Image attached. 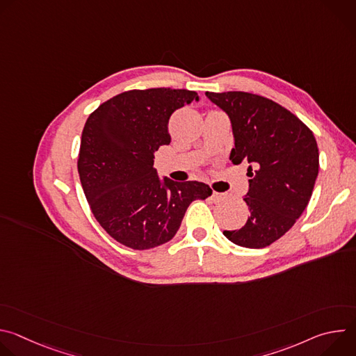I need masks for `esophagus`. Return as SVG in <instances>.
I'll return each instance as SVG.
<instances>
[{
  "mask_svg": "<svg viewBox=\"0 0 356 356\" xmlns=\"http://www.w3.org/2000/svg\"><path fill=\"white\" fill-rule=\"evenodd\" d=\"M224 197H225V194H222V193H217V191H213V200H214V201H221Z\"/></svg>",
  "mask_w": 356,
  "mask_h": 356,
  "instance_id": "obj_1",
  "label": "esophagus"
}]
</instances>
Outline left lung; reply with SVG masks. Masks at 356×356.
Instances as JSON below:
<instances>
[{
    "label": "left lung",
    "instance_id": "8db88e82",
    "mask_svg": "<svg viewBox=\"0 0 356 356\" xmlns=\"http://www.w3.org/2000/svg\"><path fill=\"white\" fill-rule=\"evenodd\" d=\"M206 95L231 118V162H248L250 210L245 225L224 231L235 245L259 249L283 236L306 210L318 175V147L312 129L275 101L245 91Z\"/></svg>",
    "mask_w": 356,
    "mask_h": 356
}]
</instances>
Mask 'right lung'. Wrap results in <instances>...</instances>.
Instances as JSON below:
<instances>
[{
	"instance_id": "right-lung-1",
	"label": "right lung",
	"mask_w": 356,
	"mask_h": 356,
	"mask_svg": "<svg viewBox=\"0 0 356 356\" xmlns=\"http://www.w3.org/2000/svg\"><path fill=\"white\" fill-rule=\"evenodd\" d=\"M195 91L146 88L124 91L94 110L81 134L77 169L90 210L120 243L143 250L169 242L187 207L213 190L201 181L162 184L155 150L170 143L172 114Z\"/></svg>"
}]
</instances>
